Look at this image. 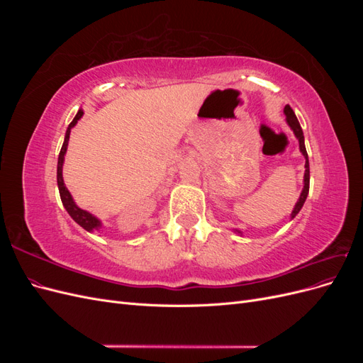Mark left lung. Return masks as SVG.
I'll use <instances>...</instances> for the list:
<instances>
[{"instance_id":"8db88e82","label":"left lung","mask_w":363,"mask_h":363,"mask_svg":"<svg viewBox=\"0 0 363 363\" xmlns=\"http://www.w3.org/2000/svg\"><path fill=\"white\" fill-rule=\"evenodd\" d=\"M284 115H286L288 124H289V127L294 130V133H295L296 139H298V142H300V151L303 152V156H304V159H306V164H304V168H306V172H304V188H303V192H301V195H300V200L296 201V204H295V207H294V211H292V213H291V218H295L296 213H298V212L301 211V207H303V204H304V201H306V199H307V194H309L311 169H309V157H307V151H306V147H304L303 130H301V125H300V123H298V119H296V116H295V113H294V111H292L289 104L284 106ZM238 233H240V232H238Z\"/></svg>"}]
</instances>
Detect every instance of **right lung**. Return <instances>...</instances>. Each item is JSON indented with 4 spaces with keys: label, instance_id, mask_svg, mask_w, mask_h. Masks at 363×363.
Here are the masks:
<instances>
[{
    "label": "right lung",
    "instance_id": "right-lung-1",
    "mask_svg": "<svg viewBox=\"0 0 363 363\" xmlns=\"http://www.w3.org/2000/svg\"><path fill=\"white\" fill-rule=\"evenodd\" d=\"M83 115V111H79V113L75 115V118L72 119V123L69 124L68 130H67V135H65V142L62 145L60 150V155H59V162H57V186H59V192H60V199L62 203L67 208V212L69 213V216L74 219V221L82 225L87 232H92V230H96L101 227V223L98 221L95 216H92L89 212L83 211L79 206H77L72 200V196L69 194V191L67 189V186L63 183V177H62V168H63V159H65V152H67V147H68V140H69V133H71V128L77 124V121H79Z\"/></svg>",
    "mask_w": 363,
    "mask_h": 363
}]
</instances>
